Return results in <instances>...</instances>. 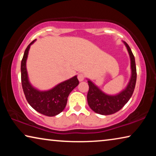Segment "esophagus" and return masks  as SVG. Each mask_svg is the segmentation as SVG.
<instances>
[{
  "mask_svg": "<svg viewBox=\"0 0 156 156\" xmlns=\"http://www.w3.org/2000/svg\"><path fill=\"white\" fill-rule=\"evenodd\" d=\"M84 74H82V73H80V74H78V75H77V78H78V80H79V81H80V82H82V81H83L84 80Z\"/></svg>",
  "mask_w": 156,
  "mask_h": 156,
  "instance_id": "esophagus-1",
  "label": "esophagus"
}]
</instances>
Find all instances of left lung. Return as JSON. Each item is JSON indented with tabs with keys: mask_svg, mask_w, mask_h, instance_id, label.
Masks as SVG:
<instances>
[{
	"mask_svg": "<svg viewBox=\"0 0 156 156\" xmlns=\"http://www.w3.org/2000/svg\"><path fill=\"white\" fill-rule=\"evenodd\" d=\"M124 44L126 46L131 58L132 71L131 80L125 90L121 91L118 95L108 96L102 92L91 81L88 80L89 89L87 94V101L89 107L97 114L110 115L119 112L129 101L133 93L137 77L135 57L129 44L126 42H124Z\"/></svg>",
	"mask_w": 156,
	"mask_h": 156,
	"instance_id": "left-lung-1",
	"label": "left lung"
}]
</instances>
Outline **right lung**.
<instances>
[{"mask_svg":"<svg viewBox=\"0 0 156 156\" xmlns=\"http://www.w3.org/2000/svg\"><path fill=\"white\" fill-rule=\"evenodd\" d=\"M31 42L25 49L21 61V83L27 102L35 111L48 116H54L65 109L70 92L79 84L77 76L60 83L47 91H40L30 84L26 69V59Z\"/></svg>","mask_w":156,"mask_h":156,"instance_id":"obj_1","label":"right lung"}]
</instances>
